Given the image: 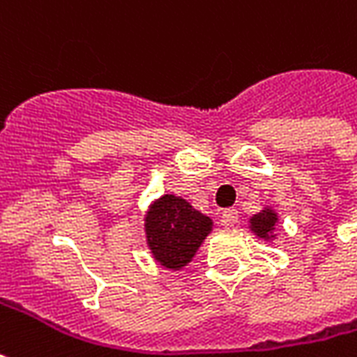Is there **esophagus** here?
I'll list each match as a JSON object with an SVG mask.
<instances>
[{"mask_svg":"<svg viewBox=\"0 0 357 357\" xmlns=\"http://www.w3.org/2000/svg\"><path fill=\"white\" fill-rule=\"evenodd\" d=\"M221 223L227 227L236 225V223H238V210H236V208H227V210H223Z\"/></svg>","mask_w":357,"mask_h":357,"instance_id":"obj_1","label":"esophagus"}]
</instances>
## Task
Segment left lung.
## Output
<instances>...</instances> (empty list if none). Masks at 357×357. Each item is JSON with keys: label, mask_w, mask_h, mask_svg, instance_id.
<instances>
[{"label": "left lung", "mask_w": 357, "mask_h": 357, "mask_svg": "<svg viewBox=\"0 0 357 357\" xmlns=\"http://www.w3.org/2000/svg\"><path fill=\"white\" fill-rule=\"evenodd\" d=\"M276 225V213L273 210H265V212L257 213L252 218V229L259 236H268V232L273 231Z\"/></svg>", "instance_id": "left-lung-1"}]
</instances>
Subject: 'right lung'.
Segmentation results:
<instances>
[{
  "mask_svg": "<svg viewBox=\"0 0 357 357\" xmlns=\"http://www.w3.org/2000/svg\"><path fill=\"white\" fill-rule=\"evenodd\" d=\"M210 231V218L172 195L157 200L145 218L147 244L155 259L168 268L187 265Z\"/></svg>",
  "mask_w": 357,
  "mask_h": 357,
  "instance_id": "1",
  "label": "right lung"
}]
</instances>
